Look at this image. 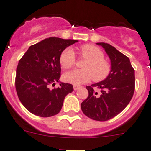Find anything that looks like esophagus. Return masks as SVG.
Returning <instances> with one entry per match:
<instances>
[{
  "label": "esophagus",
  "mask_w": 151,
  "mask_h": 151,
  "mask_svg": "<svg viewBox=\"0 0 151 151\" xmlns=\"http://www.w3.org/2000/svg\"><path fill=\"white\" fill-rule=\"evenodd\" d=\"M81 88H82V87L79 86V85H74V90H78L79 89H80Z\"/></svg>",
  "instance_id": "34e87169"
}]
</instances>
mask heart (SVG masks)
Wrapping results in <instances>:
<instances>
[{
  "mask_svg": "<svg viewBox=\"0 0 151 151\" xmlns=\"http://www.w3.org/2000/svg\"><path fill=\"white\" fill-rule=\"evenodd\" d=\"M80 53L88 61L83 64L84 69H74L65 73L66 82L75 85H82L93 80H104L111 71L110 63L104 58L101 49L93 45H83L80 47ZM76 62V56L71 47H66L60 55V63L64 69H70Z\"/></svg>",
  "mask_w": 151,
  "mask_h": 151,
  "instance_id": "heart-1",
  "label": "heart"
}]
</instances>
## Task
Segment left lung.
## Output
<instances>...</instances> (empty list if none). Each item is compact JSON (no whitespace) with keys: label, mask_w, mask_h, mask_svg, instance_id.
<instances>
[{"label":"left lung","mask_w":151,"mask_h":151,"mask_svg":"<svg viewBox=\"0 0 151 151\" xmlns=\"http://www.w3.org/2000/svg\"><path fill=\"white\" fill-rule=\"evenodd\" d=\"M101 45L111 60V71L101 82L87 86L88 97L81 104L84 114L96 121L104 122L114 118L129 104L134 91V70L129 58L112 45ZM101 90L98 94L95 88Z\"/></svg>","instance_id":"left-lung-1"}]
</instances>
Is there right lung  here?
<instances>
[{"label":"right lung","instance_id":"right-lung-1","mask_svg":"<svg viewBox=\"0 0 151 151\" xmlns=\"http://www.w3.org/2000/svg\"><path fill=\"white\" fill-rule=\"evenodd\" d=\"M78 42L76 40L49 37L31 45L19 60L15 85L19 99L35 115L53 116L62 108L66 95L74 90L72 85L59 81L60 55L64 49ZM59 81L54 89L49 87Z\"/></svg>","mask_w":151,"mask_h":151}]
</instances>
